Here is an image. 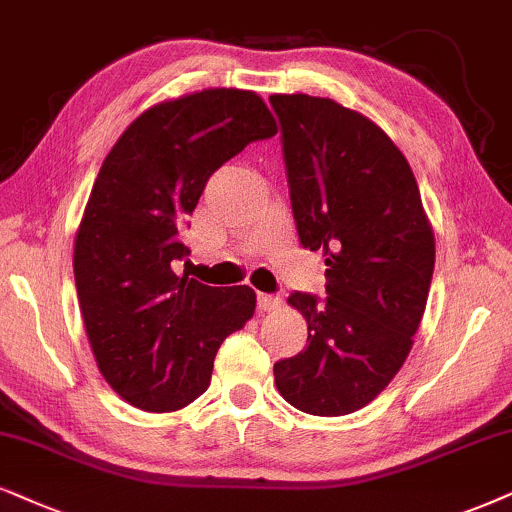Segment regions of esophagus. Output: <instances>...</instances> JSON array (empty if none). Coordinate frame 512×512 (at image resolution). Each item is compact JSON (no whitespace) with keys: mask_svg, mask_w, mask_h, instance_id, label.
<instances>
[{"mask_svg":"<svg viewBox=\"0 0 512 512\" xmlns=\"http://www.w3.org/2000/svg\"><path fill=\"white\" fill-rule=\"evenodd\" d=\"M278 307H281V297L257 293V309H260V312H276Z\"/></svg>","mask_w":512,"mask_h":512,"instance_id":"esophagus-1","label":"esophagus"}]
</instances>
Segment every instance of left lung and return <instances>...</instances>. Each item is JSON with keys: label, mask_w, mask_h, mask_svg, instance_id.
Returning <instances> with one entry per match:
<instances>
[{"label": "left lung", "mask_w": 512, "mask_h": 512, "mask_svg": "<svg viewBox=\"0 0 512 512\" xmlns=\"http://www.w3.org/2000/svg\"><path fill=\"white\" fill-rule=\"evenodd\" d=\"M300 243L326 255V293H293L309 345L276 361L281 397L312 416L364 409L409 357L435 269V234L404 153L333 99L274 94Z\"/></svg>", "instance_id": "left-lung-1"}]
</instances>
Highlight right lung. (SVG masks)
<instances>
[{"label": "right lung", "mask_w": 512, "mask_h": 512, "mask_svg": "<svg viewBox=\"0 0 512 512\" xmlns=\"http://www.w3.org/2000/svg\"><path fill=\"white\" fill-rule=\"evenodd\" d=\"M274 134L255 92L203 89L148 108L103 160L75 236L77 300L103 378L141 411L198 399L219 345L255 314L252 288L179 274L181 229L212 172Z\"/></svg>", "instance_id": "obj_1"}]
</instances>
